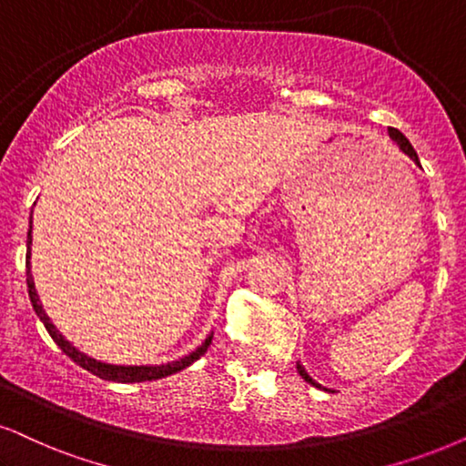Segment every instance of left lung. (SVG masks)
Segmentation results:
<instances>
[{
    "mask_svg": "<svg viewBox=\"0 0 466 466\" xmlns=\"http://www.w3.org/2000/svg\"><path fill=\"white\" fill-rule=\"evenodd\" d=\"M390 137H391L393 141H396V146H398V148H400V150H402V152H404V155H406V157H410V158H413V161H415L417 165H420V157H417V152H415V148H413V146H410V141H409V139H406V137H404V135L398 131V128H390ZM297 370H299V374H301V376H303V379H305V380H308L311 387H318V390H325V391H329V390H327V387L318 385V382H316L314 379H311V376H309L308 372H305V368H303V365H301V363H299V361H297Z\"/></svg>",
    "mask_w": 466,
    "mask_h": 466,
    "instance_id": "left-lung-1",
    "label": "left lung"
}]
</instances>
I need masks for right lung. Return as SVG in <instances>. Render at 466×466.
Returning <instances> with one entry per match:
<instances>
[{"label":"right lung","instance_id":"1","mask_svg":"<svg viewBox=\"0 0 466 466\" xmlns=\"http://www.w3.org/2000/svg\"><path fill=\"white\" fill-rule=\"evenodd\" d=\"M29 258H32V226L27 229V292H29V301H32V308L36 311V316L40 318V322H43L46 331L53 338L60 349L66 352V355L73 359L76 365H81V368L87 370V372H92L94 376H98V379L103 380H114V382H144V380H157V379H165V376L169 374H176L180 372V370L189 368L193 361H198L199 357L204 355L206 350H208L210 341H213V333L208 335L202 341V346H198L196 350L189 352L187 357L178 359V361H169V363H161V365H114V363H105V361H96V359L87 357L86 352H81L79 349H75L70 341L64 338V335L57 331L56 325L49 320V316L45 314L43 305H40V299H38V292L36 288H34V277H32V264H29Z\"/></svg>","mask_w":466,"mask_h":466}]
</instances>
